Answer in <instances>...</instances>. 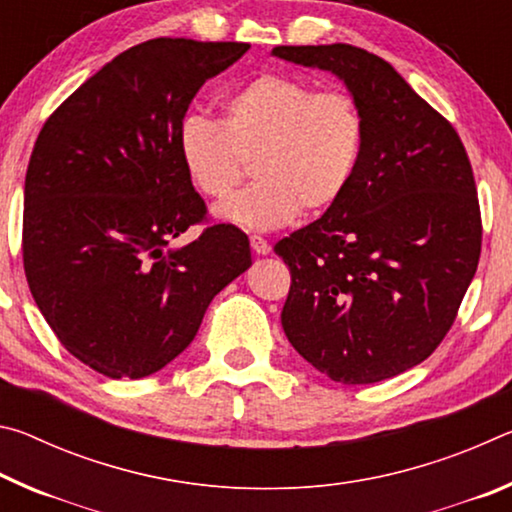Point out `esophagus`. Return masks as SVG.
Segmentation results:
<instances>
[{"label": "esophagus", "mask_w": 512, "mask_h": 512, "mask_svg": "<svg viewBox=\"0 0 512 512\" xmlns=\"http://www.w3.org/2000/svg\"><path fill=\"white\" fill-rule=\"evenodd\" d=\"M250 248H253L257 255H268V253H271V244H268V241L264 237H259V235L250 237Z\"/></svg>", "instance_id": "1"}]
</instances>
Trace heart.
Returning a JSON list of instances; mask_svg holds the SVG:
<instances>
[{
    "instance_id": "obj_1",
    "label": "heart",
    "mask_w": 512,
    "mask_h": 512,
    "mask_svg": "<svg viewBox=\"0 0 512 512\" xmlns=\"http://www.w3.org/2000/svg\"><path fill=\"white\" fill-rule=\"evenodd\" d=\"M366 124L343 90H316L284 74H259L221 101L219 121L187 117L178 155L189 183L223 201L253 162L257 183L216 207L221 221L275 230L305 210L325 212L357 173Z\"/></svg>"
}]
</instances>
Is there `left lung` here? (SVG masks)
<instances>
[{
  "label": "left lung",
  "instance_id": "1",
  "mask_svg": "<svg viewBox=\"0 0 512 512\" xmlns=\"http://www.w3.org/2000/svg\"><path fill=\"white\" fill-rule=\"evenodd\" d=\"M273 56L339 76L366 124L345 194L275 244L291 273L284 334L329 379H391L438 348L479 266L470 158L454 126L384 58L341 42Z\"/></svg>",
  "mask_w": 512,
  "mask_h": 512
}]
</instances>
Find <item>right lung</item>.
<instances>
[{
	"mask_svg": "<svg viewBox=\"0 0 512 512\" xmlns=\"http://www.w3.org/2000/svg\"><path fill=\"white\" fill-rule=\"evenodd\" d=\"M246 42L155 38L112 58L51 112L24 180V273L63 348L140 379L194 341L212 298L253 264L246 232L210 223L178 155L201 85Z\"/></svg>",
	"mask_w": 512,
	"mask_h": 512,
	"instance_id": "right-lung-1",
	"label": "right lung"
}]
</instances>
